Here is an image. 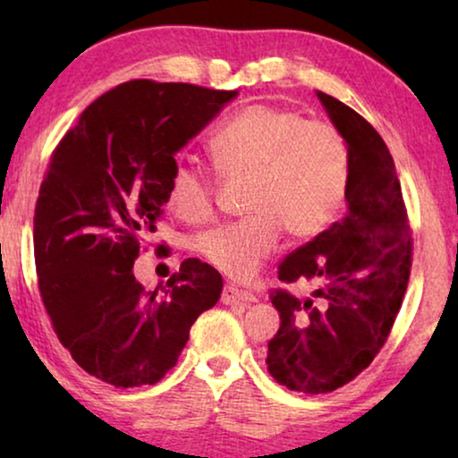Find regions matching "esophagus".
Masks as SVG:
<instances>
[{"instance_id": "34e87169", "label": "esophagus", "mask_w": 458, "mask_h": 458, "mask_svg": "<svg viewBox=\"0 0 458 458\" xmlns=\"http://www.w3.org/2000/svg\"><path fill=\"white\" fill-rule=\"evenodd\" d=\"M221 302L227 306L246 304V302H256V296L252 292L240 290V287H235V285H225L223 293H221Z\"/></svg>"}]
</instances>
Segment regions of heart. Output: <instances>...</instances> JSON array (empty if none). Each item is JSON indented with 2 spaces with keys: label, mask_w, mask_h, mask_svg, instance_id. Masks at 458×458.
Returning <instances> with one entry per match:
<instances>
[{
  "label": "heart",
  "mask_w": 458,
  "mask_h": 458,
  "mask_svg": "<svg viewBox=\"0 0 458 458\" xmlns=\"http://www.w3.org/2000/svg\"><path fill=\"white\" fill-rule=\"evenodd\" d=\"M210 152L223 174L248 181L243 208L250 215L196 240L198 254L231 279H252L285 231L293 240H310L340 215L352 162L346 135L335 124L304 121L281 106L252 104L212 135ZM168 202L187 223L208 221L216 210L215 179L179 162Z\"/></svg>",
  "instance_id": "1"
}]
</instances>
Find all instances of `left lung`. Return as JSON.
Returning a JSON list of instances; mask_svg holds the SVG:
<instances>
[{
    "label": "left lung",
    "mask_w": 458,
    "mask_h": 458,
    "mask_svg": "<svg viewBox=\"0 0 458 458\" xmlns=\"http://www.w3.org/2000/svg\"><path fill=\"white\" fill-rule=\"evenodd\" d=\"M350 146L348 215L279 262L284 284L309 281L312 298L273 290L281 325L268 373L287 390L327 394L371 365L409 285L412 235L392 154L359 112L317 93Z\"/></svg>",
    "instance_id": "left-lung-1"
}]
</instances>
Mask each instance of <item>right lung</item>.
I'll return each mask as SVG.
<instances>
[{"instance_id":"1","label":"right lung","mask_w":458,"mask_h":458,"mask_svg":"<svg viewBox=\"0 0 458 458\" xmlns=\"http://www.w3.org/2000/svg\"><path fill=\"white\" fill-rule=\"evenodd\" d=\"M235 96L127 81L87 106L52 152L33 218L41 300L62 346L106 384L160 381L221 298V273L198 259L160 292L133 265L165 212L174 154Z\"/></svg>"}]
</instances>
